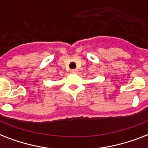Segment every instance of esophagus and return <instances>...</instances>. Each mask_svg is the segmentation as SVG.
Returning <instances> with one entry per match:
<instances>
[{
    "instance_id": "esophagus-1",
    "label": "esophagus",
    "mask_w": 148,
    "mask_h": 148,
    "mask_svg": "<svg viewBox=\"0 0 148 148\" xmlns=\"http://www.w3.org/2000/svg\"><path fill=\"white\" fill-rule=\"evenodd\" d=\"M70 73H72V74H77L78 70L77 69H72V70L70 71Z\"/></svg>"
}]
</instances>
